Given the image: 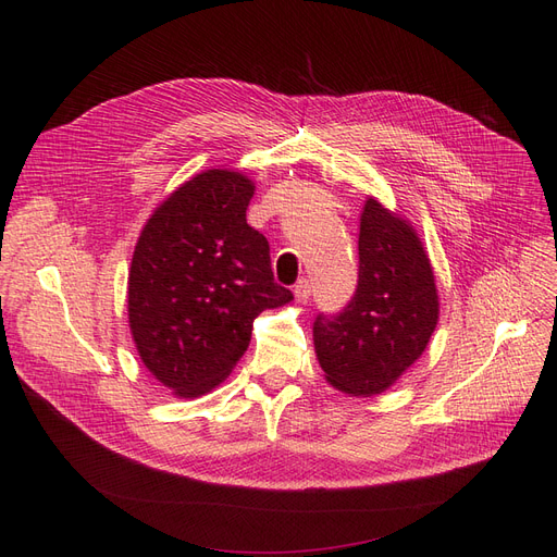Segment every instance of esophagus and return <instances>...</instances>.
I'll list each match as a JSON object with an SVG mask.
<instances>
[{"instance_id":"1","label":"esophagus","mask_w":557,"mask_h":557,"mask_svg":"<svg viewBox=\"0 0 557 557\" xmlns=\"http://www.w3.org/2000/svg\"><path fill=\"white\" fill-rule=\"evenodd\" d=\"M294 296L298 302H307L309 296H311V284L309 280H300L296 286H294Z\"/></svg>"}]
</instances>
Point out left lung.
I'll list each match as a JSON object with an SVG mask.
<instances>
[{"label": "left lung", "mask_w": 557, "mask_h": 557, "mask_svg": "<svg viewBox=\"0 0 557 557\" xmlns=\"http://www.w3.org/2000/svg\"><path fill=\"white\" fill-rule=\"evenodd\" d=\"M437 288L413 225L368 198L359 227V284L336 315L320 313L313 345L327 382L352 397L388 391L426 349Z\"/></svg>", "instance_id": "obj_1"}]
</instances>
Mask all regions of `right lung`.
I'll use <instances>...</instances> for the list:
<instances>
[{
  "label": "right lung",
  "instance_id": "right-lung-1",
  "mask_svg": "<svg viewBox=\"0 0 557 557\" xmlns=\"http://www.w3.org/2000/svg\"><path fill=\"white\" fill-rule=\"evenodd\" d=\"M255 183L208 169L146 221L128 271V323L141 363L175 397H200L237 366L252 320L294 300L271 248L246 221Z\"/></svg>",
  "mask_w": 557,
  "mask_h": 557
}]
</instances>
